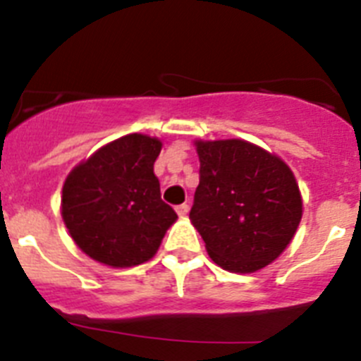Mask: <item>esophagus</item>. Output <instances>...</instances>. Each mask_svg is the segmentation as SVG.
I'll use <instances>...</instances> for the list:
<instances>
[{
	"instance_id": "1",
	"label": "esophagus",
	"mask_w": 361,
	"mask_h": 361,
	"mask_svg": "<svg viewBox=\"0 0 361 361\" xmlns=\"http://www.w3.org/2000/svg\"><path fill=\"white\" fill-rule=\"evenodd\" d=\"M175 209H177L178 216H186L188 215V209H190V206H188V204H178V206Z\"/></svg>"
}]
</instances>
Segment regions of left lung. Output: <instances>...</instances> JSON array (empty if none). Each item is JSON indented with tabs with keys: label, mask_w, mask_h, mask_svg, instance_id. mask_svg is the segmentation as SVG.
<instances>
[{
	"label": "left lung",
	"mask_w": 361,
	"mask_h": 361,
	"mask_svg": "<svg viewBox=\"0 0 361 361\" xmlns=\"http://www.w3.org/2000/svg\"><path fill=\"white\" fill-rule=\"evenodd\" d=\"M195 145L200 178L191 224L222 269H262L288 247L302 219L295 175L282 159L247 141Z\"/></svg>",
	"instance_id": "1"
}]
</instances>
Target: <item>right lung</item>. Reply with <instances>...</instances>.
<instances>
[{
  "label": "right lung",
  "mask_w": 361,
  "mask_h": 361,
  "mask_svg": "<svg viewBox=\"0 0 361 361\" xmlns=\"http://www.w3.org/2000/svg\"><path fill=\"white\" fill-rule=\"evenodd\" d=\"M162 142L130 133L99 148L66 177L61 215L86 255L111 267H132L157 253L177 213L161 199L153 162Z\"/></svg>",
  "instance_id": "right-lung-1"
}]
</instances>
